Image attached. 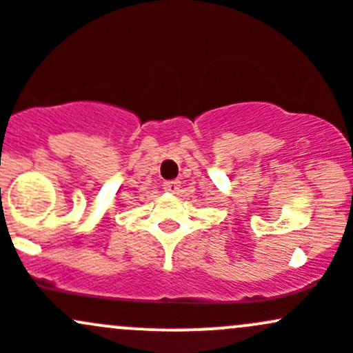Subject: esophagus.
Masks as SVG:
<instances>
[{"label":"esophagus","mask_w":353,"mask_h":353,"mask_svg":"<svg viewBox=\"0 0 353 353\" xmlns=\"http://www.w3.org/2000/svg\"><path fill=\"white\" fill-rule=\"evenodd\" d=\"M163 188H165L166 192H170V194H176L178 188H180V181H176V180L165 181V183H163Z\"/></svg>","instance_id":"34e87169"}]
</instances>
